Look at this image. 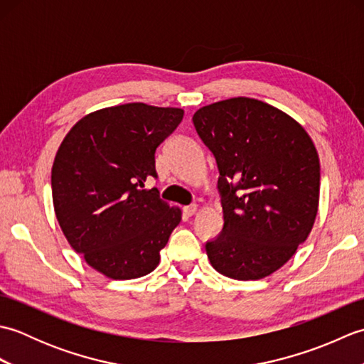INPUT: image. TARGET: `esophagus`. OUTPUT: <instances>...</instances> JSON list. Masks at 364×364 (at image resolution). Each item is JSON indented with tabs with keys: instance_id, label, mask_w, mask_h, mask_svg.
<instances>
[{
	"instance_id": "obj_1",
	"label": "esophagus",
	"mask_w": 364,
	"mask_h": 364,
	"mask_svg": "<svg viewBox=\"0 0 364 364\" xmlns=\"http://www.w3.org/2000/svg\"><path fill=\"white\" fill-rule=\"evenodd\" d=\"M183 213L191 218V215H194L197 213V205H189V206H184L183 208Z\"/></svg>"
}]
</instances>
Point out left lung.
I'll return each instance as SVG.
<instances>
[{
	"instance_id": "left-lung-1",
	"label": "left lung",
	"mask_w": 364,
	"mask_h": 364,
	"mask_svg": "<svg viewBox=\"0 0 364 364\" xmlns=\"http://www.w3.org/2000/svg\"><path fill=\"white\" fill-rule=\"evenodd\" d=\"M192 120L220 173L223 228L206 242L208 259L233 280L269 277L313 230L318 150L297 120L257 98L222 100L200 107Z\"/></svg>"
}]
</instances>
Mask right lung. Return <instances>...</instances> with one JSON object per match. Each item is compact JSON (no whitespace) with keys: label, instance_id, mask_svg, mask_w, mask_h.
Wrapping results in <instances>:
<instances>
[{"label":"right lung","instance_id":"obj_1","mask_svg":"<svg viewBox=\"0 0 364 364\" xmlns=\"http://www.w3.org/2000/svg\"><path fill=\"white\" fill-rule=\"evenodd\" d=\"M180 107L127 103L84 115L59 145L51 168L53 205L68 244L112 280L153 272L180 208L145 189L154 153L180 125Z\"/></svg>","mask_w":364,"mask_h":364}]
</instances>
